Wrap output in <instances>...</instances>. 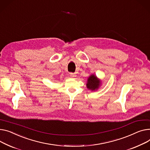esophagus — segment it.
I'll use <instances>...</instances> for the list:
<instances>
[{
  "mask_svg": "<svg viewBox=\"0 0 150 150\" xmlns=\"http://www.w3.org/2000/svg\"><path fill=\"white\" fill-rule=\"evenodd\" d=\"M70 74H71V76L72 77H75V74H74V73H71Z\"/></svg>",
  "mask_w": 150,
  "mask_h": 150,
  "instance_id": "34e87169",
  "label": "esophagus"
}]
</instances>
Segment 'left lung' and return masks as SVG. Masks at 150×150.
Masks as SVG:
<instances>
[{
    "label": "left lung",
    "instance_id": "1",
    "mask_svg": "<svg viewBox=\"0 0 150 150\" xmlns=\"http://www.w3.org/2000/svg\"><path fill=\"white\" fill-rule=\"evenodd\" d=\"M101 85V81L97 78L96 76L92 74L88 78L87 82V88L92 91L97 90Z\"/></svg>",
    "mask_w": 150,
    "mask_h": 150
}]
</instances>
